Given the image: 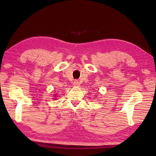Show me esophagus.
Listing matches in <instances>:
<instances>
[{"label":"esophagus","instance_id":"obj_1","mask_svg":"<svg viewBox=\"0 0 156 156\" xmlns=\"http://www.w3.org/2000/svg\"><path fill=\"white\" fill-rule=\"evenodd\" d=\"M73 84H74V87H79V86H80V82H79L78 80H75L74 82V83H73Z\"/></svg>","mask_w":156,"mask_h":156}]
</instances>
